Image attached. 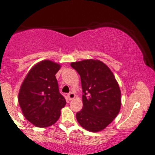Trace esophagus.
<instances>
[{
  "label": "esophagus",
  "mask_w": 155,
  "mask_h": 155,
  "mask_svg": "<svg viewBox=\"0 0 155 155\" xmlns=\"http://www.w3.org/2000/svg\"><path fill=\"white\" fill-rule=\"evenodd\" d=\"M75 96H76L75 94H74L73 92H70V93L68 94V99L70 100V101H71V100L74 99V98H75Z\"/></svg>",
  "instance_id": "1"
}]
</instances>
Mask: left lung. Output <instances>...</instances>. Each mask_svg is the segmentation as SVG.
<instances>
[{
  "instance_id": "8db88e82",
  "label": "left lung",
  "mask_w": 155,
  "mask_h": 155,
  "mask_svg": "<svg viewBox=\"0 0 155 155\" xmlns=\"http://www.w3.org/2000/svg\"><path fill=\"white\" fill-rule=\"evenodd\" d=\"M81 76L83 108L76 113L78 123L91 132L104 129L119 114L121 91L111 70L98 60L71 63Z\"/></svg>"
}]
</instances>
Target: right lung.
<instances>
[{
    "label": "right lung",
    "instance_id": "right-lung-1",
    "mask_svg": "<svg viewBox=\"0 0 155 155\" xmlns=\"http://www.w3.org/2000/svg\"><path fill=\"white\" fill-rule=\"evenodd\" d=\"M60 68V64L51 60L39 62L32 67L21 86L18 103L22 113L36 127L54 125L66 104L55 77Z\"/></svg>",
    "mask_w": 155,
    "mask_h": 155
}]
</instances>
